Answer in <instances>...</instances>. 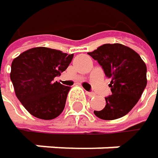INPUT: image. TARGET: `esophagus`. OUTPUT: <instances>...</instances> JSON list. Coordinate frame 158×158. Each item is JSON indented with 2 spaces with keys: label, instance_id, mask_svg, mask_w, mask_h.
Listing matches in <instances>:
<instances>
[{
  "label": "esophagus",
  "instance_id": "obj_1",
  "mask_svg": "<svg viewBox=\"0 0 158 158\" xmlns=\"http://www.w3.org/2000/svg\"><path fill=\"white\" fill-rule=\"evenodd\" d=\"M86 94H87L89 97H94V96H95V93H93V92H89V91H86Z\"/></svg>",
  "mask_w": 158,
  "mask_h": 158
}]
</instances>
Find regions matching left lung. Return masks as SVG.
Wrapping results in <instances>:
<instances>
[{
    "instance_id": "obj_1",
    "label": "left lung",
    "mask_w": 158,
    "mask_h": 158,
    "mask_svg": "<svg viewBox=\"0 0 158 158\" xmlns=\"http://www.w3.org/2000/svg\"><path fill=\"white\" fill-rule=\"evenodd\" d=\"M110 78L111 94L106 105L94 114L102 120H115L126 115L139 101L146 86V66L132 48L122 44H104L88 53Z\"/></svg>"
}]
</instances>
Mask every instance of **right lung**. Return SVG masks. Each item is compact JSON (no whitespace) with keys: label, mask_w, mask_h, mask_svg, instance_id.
Masks as SVG:
<instances>
[{"label":"right lung","mask_w":158,"mask_h":158,"mask_svg":"<svg viewBox=\"0 0 158 158\" xmlns=\"http://www.w3.org/2000/svg\"><path fill=\"white\" fill-rule=\"evenodd\" d=\"M72 58L73 54L39 47L13 60L10 77L16 97L33 116L52 120L63 111L70 87L54 79L67 69Z\"/></svg>","instance_id":"1"}]
</instances>
